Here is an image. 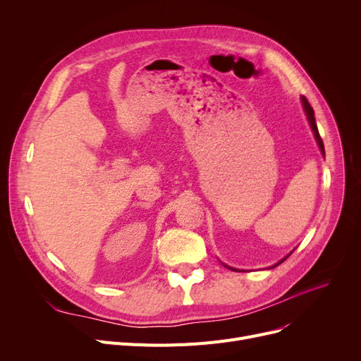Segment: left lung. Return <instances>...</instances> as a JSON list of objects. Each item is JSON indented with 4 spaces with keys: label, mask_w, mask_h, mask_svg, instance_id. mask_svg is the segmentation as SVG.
Returning <instances> with one entry per match:
<instances>
[{
    "label": "left lung",
    "mask_w": 361,
    "mask_h": 361,
    "mask_svg": "<svg viewBox=\"0 0 361 361\" xmlns=\"http://www.w3.org/2000/svg\"><path fill=\"white\" fill-rule=\"evenodd\" d=\"M301 105H302V109H305V112H306V117H307V121H309V124H310V128H312V131H313V135H314V139H316V143H317V146H319V149H320V154L325 157V146H324V142H322V139H320V135H319V130H317V126H316V120H314V111H313V108L310 106V104L307 102V99L305 98V97H301ZM293 253V252H291ZM290 253V255H291ZM290 255H287L286 257H282L279 262H276L274 267H271L269 269H272V268H275V267H278V264H281L283 260H286ZM222 263V262H221ZM225 268H228V269H231V271H235V272H241L240 269H235V268H231V267H228V264H225V263H222Z\"/></svg>",
    "instance_id": "1"
}]
</instances>
